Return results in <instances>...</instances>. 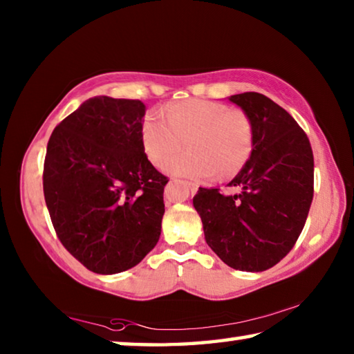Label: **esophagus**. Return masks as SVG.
<instances>
[{
	"instance_id": "34e87169",
	"label": "esophagus",
	"mask_w": 354,
	"mask_h": 354,
	"mask_svg": "<svg viewBox=\"0 0 354 354\" xmlns=\"http://www.w3.org/2000/svg\"><path fill=\"white\" fill-rule=\"evenodd\" d=\"M183 184H184L185 187H187V189L192 192V194H195V192L198 190V185L194 184V183H190V181H183Z\"/></svg>"
}]
</instances>
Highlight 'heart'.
Returning <instances> with one entry per match:
<instances>
[{"label":"heart","instance_id":"heart-1","mask_svg":"<svg viewBox=\"0 0 354 354\" xmlns=\"http://www.w3.org/2000/svg\"><path fill=\"white\" fill-rule=\"evenodd\" d=\"M142 142L154 165L162 167L179 149L190 151L167 164L171 175L194 179H230L247 165L254 147L251 118L241 109L209 100H184L165 109V118L148 113Z\"/></svg>","mask_w":354,"mask_h":354}]
</instances>
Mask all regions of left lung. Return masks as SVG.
<instances>
[{"mask_svg":"<svg viewBox=\"0 0 354 354\" xmlns=\"http://www.w3.org/2000/svg\"><path fill=\"white\" fill-rule=\"evenodd\" d=\"M241 106L254 128V147L241 173L227 184L237 195L200 187L194 206L209 247L226 266L263 272L293 248L314 196V154L289 112L266 95L245 92Z\"/></svg>","mask_w":354,"mask_h":354,"instance_id":"left-lung-1","label":"left lung"}]
</instances>
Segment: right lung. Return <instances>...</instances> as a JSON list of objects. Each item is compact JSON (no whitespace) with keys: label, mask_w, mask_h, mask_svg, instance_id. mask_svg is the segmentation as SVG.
<instances>
[{"label":"right lung","mask_w":354,"mask_h":354,"mask_svg":"<svg viewBox=\"0 0 354 354\" xmlns=\"http://www.w3.org/2000/svg\"><path fill=\"white\" fill-rule=\"evenodd\" d=\"M140 100L95 97L48 140L44 195L59 241L91 272L137 266L160 236L169 178L142 142Z\"/></svg>","instance_id":"1"}]
</instances>
